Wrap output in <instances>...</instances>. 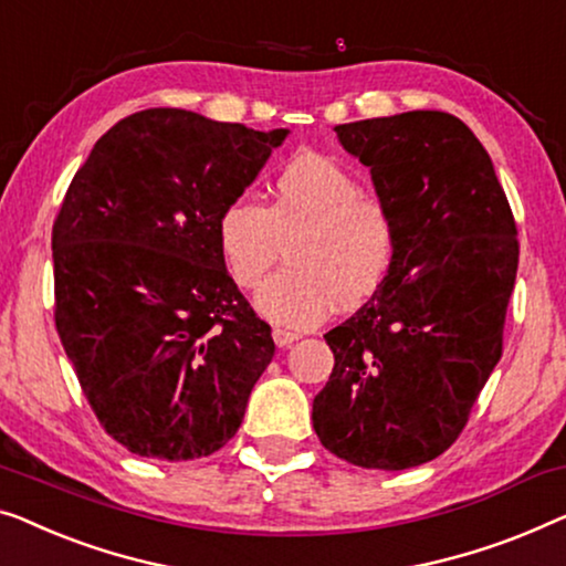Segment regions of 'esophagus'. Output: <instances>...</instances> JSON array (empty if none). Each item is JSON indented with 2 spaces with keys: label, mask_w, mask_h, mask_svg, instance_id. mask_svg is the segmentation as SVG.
<instances>
[{
  "label": "esophagus",
  "mask_w": 566,
  "mask_h": 566,
  "mask_svg": "<svg viewBox=\"0 0 566 566\" xmlns=\"http://www.w3.org/2000/svg\"><path fill=\"white\" fill-rule=\"evenodd\" d=\"M273 339L277 347H291L293 342L301 339L298 332H289V329H273Z\"/></svg>",
  "instance_id": "esophagus-1"
}]
</instances>
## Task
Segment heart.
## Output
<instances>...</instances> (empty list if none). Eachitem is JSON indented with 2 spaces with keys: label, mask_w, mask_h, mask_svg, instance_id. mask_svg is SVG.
Instances as JSON below:
<instances>
[{
  "label": "heart",
  "mask_w": 566,
  "mask_h": 566,
  "mask_svg": "<svg viewBox=\"0 0 566 566\" xmlns=\"http://www.w3.org/2000/svg\"><path fill=\"white\" fill-rule=\"evenodd\" d=\"M217 244L240 289H255L289 244V268L260 285L258 314L311 326L337 306H357L388 277L398 222L382 199L322 153H298L277 170L270 207L252 196L227 201Z\"/></svg>",
  "instance_id": "obj_1"
}]
</instances>
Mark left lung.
Returning <instances> with one entry per match:
<instances>
[{
	"label": "left lung",
	"mask_w": 566,
	"mask_h": 566,
	"mask_svg": "<svg viewBox=\"0 0 566 566\" xmlns=\"http://www.w3.org/2000/svg\"><path fill=\"white\" fill-rule=\"evenodd\" d=\"M398 222L388 277L324 334L334 370L314 398L322 444L367 470L437 460L503 352L518 229L493 160L447 112L334 127Z\"/></svg>",
	"instance_id": "8db88e82"
}]
</instances>
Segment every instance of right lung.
Wrapping results in <instances>:
<instances>
[{
  "instance_id": "1",
  "label": "right lung",
  "mask_w": 566,
  "mask_h": 566,
  "mask_svg": "<svg viewBox=\"0 0 566 566\" xmlns=\"http://www.w3.org/2000/svg\"><path fill=\"white\" fill-rule=\"evenodd\" d=\"M289 133L145 109L73 176L53 224L55 326L133 454L199 460L240 429L275 344L227 273L217 217Z\"/></svg>"
}]
</instances>
